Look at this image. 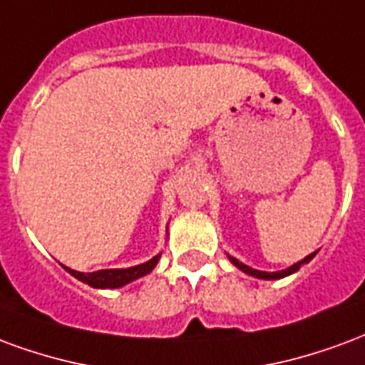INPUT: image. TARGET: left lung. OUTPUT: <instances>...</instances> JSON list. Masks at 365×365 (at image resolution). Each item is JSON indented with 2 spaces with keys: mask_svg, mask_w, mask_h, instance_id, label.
I'll return each mask as SVG.
<instances>
[{
  "mask_svg": "<svg viewBox=\"0 0 365 365\" xmlns=\"http://www.w3.org/2000/svg\"><path fill=\"white\" fill-rule=\"evenodd\" d=\"M315 255H317V251L311 252V255H307L303 260L295 262V264H292V267L286 268V270H280V272H264V270H257V268H251V267H247V264H243V262H239V260L235 259V257H231V255H227V257H230L231 264H235L239 270H243V272L249 274V276H255V278H260V280H280V278H286V276H289V274L297 272V270H299L303 264H307Z\"/></svg>",
  "mask_w": 365,
  "mask_h": 365,
  "instance_id": "obj_1",
  "label": "left lung"
}]
</instances>
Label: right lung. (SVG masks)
<instances>
[{
    "instance_id": "1",
    "label": "right lung",
    "mask_w": 365,
    "mask_h": 365,
    "mask_svg": "<svg viewBox=\"0 0 365 365\" xmlns=\"http://www.w3.org/2000/svg\"><path fill=\"white\" fill-rule=\"evenodd\" d=\"M161 259V252L155 255L153 259H150L148 262H142V264H138V267H130V268H105V270H97V272H77V270H71L68 267H62L68 270V272L77 278V280H81L83 284H89L91 288H101V289H114V288H122V286H126L130 282L138 280V278H142L145 274H150L153 268L157 267V262Z\"/></svg>"
}]
</instances>
